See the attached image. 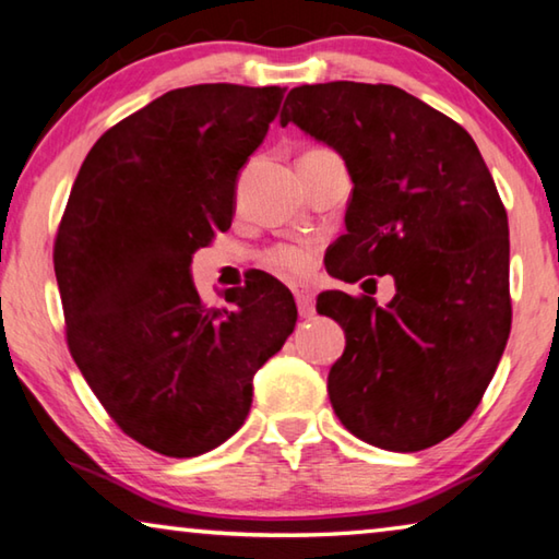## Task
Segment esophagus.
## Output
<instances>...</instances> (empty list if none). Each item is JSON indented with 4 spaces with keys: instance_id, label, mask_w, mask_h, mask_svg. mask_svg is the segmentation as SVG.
<instances>
[{
    "instance_id": "obj_1",
    "label": "esophagus",
    "mask_w": 559,
    "mask_h": 559,
    "mask_svg": "<svg viewBox=\"0 0 559 559\" xmlns=\"http://www.w3.org/2000/svg\"><path fill=\"white\" fill-rule=\"evenodd\" d=\"M293 296H296L298 312L302 318H310L314 312V293L310 288H293Z\"/></svg>"
}]
</instances>
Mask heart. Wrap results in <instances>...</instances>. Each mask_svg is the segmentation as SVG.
Returning <instances> with one entry per match:
<instances>
[{"label":"heart","instance_id":"obj_1","mask_svg":"<svg viewBox=\"0 0 559 559\" xmlns=\"http://www.w3.org/2000/svg\"><path fill=\"white\" fill-rule=\"evenodd\" d=\"M259 261L273 276L298 278L310 269L312 249L310 245H302V241H283V245H273L263 251Z\"/></svg>","mask_w":559,"mask_h":559}]
</instances>
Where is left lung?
I'll return each instance as SVG.
<instances>
[{
  "label": "left lung",
  "instance_id": "1",
  "mask_svg": "<svg viewBox=\"0 0 559 559\" xmlns=\"http://www.w3.org/2000/svg\"><path fill=\"white\" fill-rule=\"evenodd\" d=\"M290 121L337 151L354 182L328 271L395 281L385 308L342 290L318 296V312L347 337L328 377L332 408L373 448H432L469 420L509 342L499 190L474 139L401 87H293L281 127Z\"/></svg>",
  "mask_w": 559,
  "mask_h": 559
}]
</instances>
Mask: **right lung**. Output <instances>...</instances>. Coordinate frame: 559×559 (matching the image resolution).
<instances>
[{"label":"right lung","mask_w":559,"mask_h":559,"mask_svg":"<svg viewBox=\"0 0 559 559\" xmlns=\"http://www.w3.org/2000/svg\"><path fill=\"white\" fill-rule=\"evenodd\" d=\"M286 87H178L107 129L60 219L53 266L68 349L109 418L166 456L219 448L245 425L253 373L296 328L269 273L207 308L192 253L227 231L241 166Z\"/></svg>","instance_id":"1"}]
</instances>
